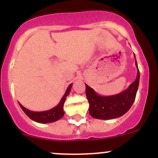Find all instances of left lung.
I'll return each mask as SVG.
<instances>
[{
	"mask_svg": "<svg viewBox=\"0 0 158 158\" xmlns=\"http://www.w3.org/2000/svg\"><path fill=\"white\" fill-rule=\"evenodd\" d=\"M134 56L135 58V54ZM135 66L138 69L135 80L128 89L116 95H100L85 84V94L89 103V111L92 118L102 120L116 118L125 114L130 109L135 99L139 85L140 73L136 59Z\"/></svg>",
	"mask_w": 158,
	"mask_h": 158,
	"instance_id": "obj_1",
	"label": "left lung"
}]
</instances>
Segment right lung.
<instances>
[{"label":"right lung","instance_id":"add662e5","mask_svg":"<svg viewBox=\"0 0 158 158\" xmlns=\"http://www.w3.org/2000/svg\"><path fill=\"white\" fill-rule=\"evenodd\" d=\"M72 85H73V83L70 84L69 86H68L64 95H63V98L60 100V103H59L56 106H55V107L52 108V109L47 110V111H33L26 109L25 107H23L20 103H19V105H20L22 110L24 111L25 114H26L30 119L34 121V122L43 124L54 122H56V121L60 120V119L64 115L65 112L64 110H63V106H64V102L65 101H66V97L69 95L70 90H71Z\"/></svg>","mask_w":158,"mask_h":158}]
</instances>
